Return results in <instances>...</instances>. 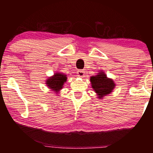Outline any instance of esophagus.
Wrapping results in <instances>:
<instances>
[{
    "label": "esophagus",
    "instance_id": "34e87169",
    "mask_svg": "<svg viewBox=\"0 0 153 153\" xmlns=\"http://www.w3.org/2000/svg\"><path fill=\"white\" fill-rule=\"evenodd\" d=\"M77 74L79 77H83L85 76V72L83 70H79L77 72Z\"/></svg>",
    "mask_w": 153,
    "mask_h": 153
}]
</instances>
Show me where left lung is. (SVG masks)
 <instances>
[{
    "label": "left lung",
    "instance_id": "left-lung-1",
    "mask_svg": "<svg viewBox=\"0 0 153 153\" xmlns=\"http://www.w3.org/2000/svg\"><path fill=\"white\" fill-rule=\"evenodd\" d=\"M91 86L97 94V98L103 99L104 97L111 94L116 87V83L112 79L108 78L103 70H100L95 76H91Z\"/></svg>",
    "mask_w": 153,
    "mask_h": 153
}]
</instances>
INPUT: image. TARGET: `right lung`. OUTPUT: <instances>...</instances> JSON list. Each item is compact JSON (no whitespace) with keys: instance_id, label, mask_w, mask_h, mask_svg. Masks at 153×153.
Listing matches in <instances>:
<instances>
[{"instance_id":"add662e5","label":"right lung","mask_w":153,"mask_h":153,"mask_svg":"<svg viewBox=\"0 0 153 153\" xmlns=\"http://www.w3.org/2000/svg\"><path fill=\"white\" fill-rule=\"evenodd\" d=\"M67 75L61 72H56L53 76L48 77L46 80V84L51 91H53L56 93H59L62 90L64 83L67 81Z\"/></svg>"}]
</instances>
